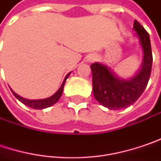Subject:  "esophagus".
<instances>
[{
    "instance_id": "obj_1",
    "label": "esophagus",
    "mask_w": 161,
    "mask_h": 161,
    "mask_svg": "<svg viewBox=\"0 0 161 161\" xmlns=\"http://www.w3.org/2000/svg\"><path fill=\"white\" fill-rule=\"evenodd\" d=\"M95 59H96V58H95L94 56H92V57H91V60H95Z\"/></svg>"
}]
</instances>
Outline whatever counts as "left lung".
<instances>
[{
  "label": "left lung",
  "instance_id": "8db88e82",
  "mask_svg": "<svg viewBox=\"0 0 161 161\" xmlns=\"http://www.w3.org/2000/svg\"><path fill=\"white\" fill-rule=\"evenodd\" d=\"M133 29L144 51L143 65L135 76L124 80L114 75L105 65L98 62L90 65L94 97L110 110H119L133 104L145 91L150 78L153 57L149 34L137 20L134 21Z\"/></svg>",
  "mask_w": 161,
  "mask_h": 161
}]
</instances>
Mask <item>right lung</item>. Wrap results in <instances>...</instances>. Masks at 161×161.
Returning a JSON list of instances; mask_svg holds the SVG:
<instances>
[{"label":"right lung","instance_id":"right-lung-1","mask_svg":"<svg viewBox=\"0 0 161 161\" xmlns=\"http://www.w3.org/2000/svg\"><path fill=\"white\" fill-rule=\"evenodd\" d=\"M70 74H68L65 77V79L63 81L60 88L51 97L49 98H47V99H43V100H27V99H24L22 97H20L19 95H17L16 93H15L12 89V92L14 94V96L16 97L17 100H19L22 103H24L25 105L31 107V108H33V109H45V108H47V107H50L52 106L53 104H55L58 100L59 98L61 97L62 95V91H63V86H64V84H65V81L68 78Z\"/></svg>","mask_w":161,"mask_h":161}]
</instances>
